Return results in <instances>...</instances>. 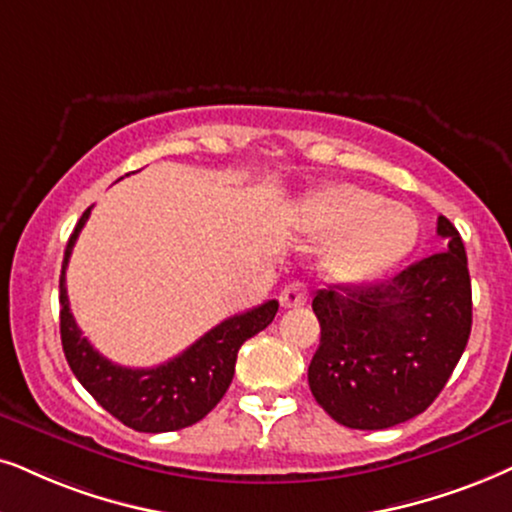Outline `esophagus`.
<instances>
[{
  "mask_svg": "<svg viewBox=\"0 0 512 512\" xmlns=\"http://www.w3.org/2000/svg\"><path fill=\"white\" fill-rule=\"evenodd\" d=\"M307 297H309V290L300 281L288 283V286L281 290V304H283V307H302V304L307 302Z\"/></svg>",
  "mask_w": 512,
  "mask_h": 512,
  "instance_id": "1",
  "label": "esophagus"
}]
</instances>
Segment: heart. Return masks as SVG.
Masks as SVG:
<instances>
[{"instance_id": "1", "label": "heart", "mask_w": 512, "mask_h": 512, "mask_svg": "<svg viewBox=\"0 0 512 512\" xmlns=\"http://www.w3.org/2000/svg\"><path fill=\"white\" fill-rule=\"evenodd\" d=\"M297 222L316 238H338L328 252V271L359 283L385 274L416 248L420 224L409 208L385 203L380 193L357 184H331L309 193Z\"/></svg>"}]
</instances>
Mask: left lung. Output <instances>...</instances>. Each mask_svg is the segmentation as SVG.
I'll list each match as a JSON object with an SVG mask.
<instances>
[{
  "label": "left lung",
  "mask_w": 512,
  "mask_h": 512,
  "mask_svg": "<svg viewBox=\"0 0 512 512\" xmlns=\"http://www.w3.org/2000/svg\"><path fill=\"white\" fill-rule=\"evenodd\" d=\"M449 248L392 281L314 295L321 342L309 364L319 406L352 430H385L423 413L444 390L470 338L468 257L456 226L437 219Z\"/></svg>",
  "instance_id": "1"
}]
</instances>
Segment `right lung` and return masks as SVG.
I'll use <instances>...</instances> for the list:
<instances>
[{
  "label": "right lung",
  "instance_id": "add662e5",
  "mask_svg": "<svg viewBox=\"0 0 512 512\" xmlns=\"http://www.w3.org/2000/svg\"><path fill=\"white\" fill-rule=\"evenodd\" d=\"M92 208L84 210L75 231L68 238L66 257L58 283L61 302V342L70 371L84 390L99 401L111 416L137 432H172L203 420L229 390L236 371L238 349L274 321L278 302L269 300L250 312L236 314L219 323L203 338L155 368L118 366L82 338V331L70 314L66 269L70 252L80 236Z\"/></svg>",
  "mask_w": 512,
  "mask_h": 512
}]
</instances>
